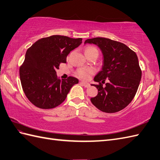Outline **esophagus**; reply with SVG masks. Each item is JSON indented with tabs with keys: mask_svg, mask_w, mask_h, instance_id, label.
Here are the masks:
<instances>
[{
	"mask_svg": "<svg viewBox=\"0 0 160 160\" xmlns=\"http://www.w3.org/2000/svg\"><path fill=\"white\" fill-rule=\"evenodd\" d=\"M80 83L83 85V86H84L85 88H89L90 85H89V83H85V82H83V81H81Z\"/></svg>",
	"mask_w": 160,
	"mask_h": 160,
	"instance_id": "esophagus-1",
	"label": "esophagus"
}]
</instances>
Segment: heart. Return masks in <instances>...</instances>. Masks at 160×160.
<instances>
[{"mask_svg": "<svg viewBox=\"0 0 160 160\" xmlns=\"http://www.w3.org/2000/svg\"><path fill=\"white\" fill-rule=\"evenodd\" d=\"M91 52H96L98 53V50H97L96 48H93V47H88V48L85 49V53H91ZM93 74V71L92 68H81L77 69V76L81 78L84 80H88L89 77H91Z\"/></svg>", "mask_w": 160, "mask_h": 160, "instance_id": "1", "label": "heart"}]
</instances>
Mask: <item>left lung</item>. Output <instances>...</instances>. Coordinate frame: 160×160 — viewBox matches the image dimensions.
Listing matches in <instances>:
<instances>
[{"label":"left lung","instance_id":"left-lung-1","mask_svg":"<svg viewBox=\"0 0 160 160\" xmlns=\"http://www.w3.org/2000/svg\"><path fill=\"white\" fill-rule=\"evenodd\" d=\"M84 43L96 45L104 56L102 71L93 79L98 83L93 85L98 93L90 99L92 103L108 113L123 109L134 98L141 79L142 71L136 53L125 44L110 38H89Z\"/></svg>","mask_w":160,"mask_h":160}]
</instances>
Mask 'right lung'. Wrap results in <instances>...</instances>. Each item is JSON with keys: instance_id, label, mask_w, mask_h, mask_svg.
<instances>
[{"instance_id": "obj_1", "label": "right lung", "mask_w": 160, "mask_h": 160, "mask_svg": "<svg viewBox=\"0 0 160 160\" xmlns=\"http://www.w3.org/2000/svg\"><path fill=\"white\" fill-rule=\"evenodd\" d=\"M82 42V38L53 35L38 39L27 50L19 67V77L26 96L35 107L50 109L64 102L70 89L78 83L69 76L59 79L56 70L67 62V57Z\"/></svg>"}]
</instances>
